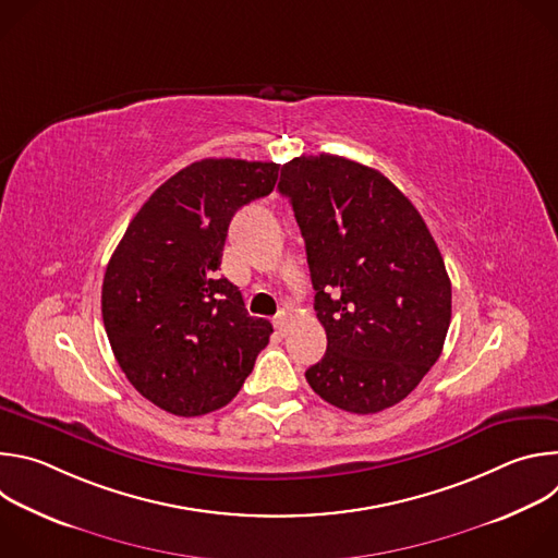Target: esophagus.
<instances>
[{
    "mask_svg": "<svg viewBox=\"0 0 558 558\" xmlns=\"http://www.w3.org/2000/svg\"><path fill=\"white\" fill-rule=\"evenodd\" d=\"M274 325H276V329H278V333H287V327H289V315L284 313V311H280L278 315H276V320H274Z\"/></svg>",
    "mask_w": 558,
    "mask_h": 558,
    "instance_id": "1",
    "label": "esophagus"
}]
</instances>
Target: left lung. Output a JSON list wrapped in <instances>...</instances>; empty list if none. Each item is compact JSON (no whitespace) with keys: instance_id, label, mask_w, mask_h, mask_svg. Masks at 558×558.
I'll return each instance as SVG.
<instances>
[{"instance_id":"8db88e82","label":"left lung","mask_w":558,"mask_h":558,"mask_svg":"<svg viewBox=\"0 0 558 558\" xmlns=\"http://www.w3.org/2000/svg\"><path fill=\"white\" fill-rule=\"evenodd\" d=\"M278 190L302 231L327 331L308 386L355 415L400 404L450 327V278L424 218L381 172L336 154L293 158Z\"/></svg>"}]
</instances>
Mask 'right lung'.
<instances>
[{
    "label": "right lung",
    "instance_id": "add662e5",
    "mask_svg": "<svg viewBox=\"0 0 558 558\" xmlns=\"http://www.w3.org/2000/svg\"><path fill=\"white\" fill-rule=\"evenodd\" d=\"M278 163L203 158L158 187L128 225L101 289L112 353L154 407L198 417L229 404L274 333L218 276L227 227L274 192Z\"/></svg>",
    "mask_w": 558,
    "mask_h": 558
}]
</instances>
